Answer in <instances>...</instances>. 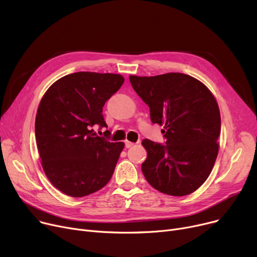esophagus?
<instances>
[{"label":"esophagus","instance_id":"1","mask_svg":"<svg viewBox=\"0 0 257 257\" xmlns=\"http://www.w3.org/2000/svg\"><path fill=\"white\" fill-rule=\"evenodd\" d=\"M133 146H134V143H131V142H128V141L125 142V147L127 148V149H128V148L133 147Z\"/></svg>","mask_w":257,"mask_h":257}]
</instances>
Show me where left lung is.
<instances>
[{
  "instance_id": "1",
  "label": "left lung",
  "mask_w": 257,
  "mask_h": 257,
  "mask_svg": "<svg viewBox=\"0 0 257 257\" xmlns=\"http://www.w3.org/2000/svg\"><path fill=\"white\" fill-rule=\"evenodd\" d=\"M130 83L150 108L153 124L164 125L165 144L144 140L145 178L155 190L186 196L204 183L219 152L221 115L209 89L181 73L130 76Z\"/></svg>"
}]
</instances>
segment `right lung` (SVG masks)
<instances>
[{
  "label": "right lung",
  "instance_id": "obj_1",
  "mask_svg": "<svg viewBox=\"0 0 257 257\" xmlns=\"http://www.w3.org/2000/svg\"><path fill=\"white\" fill-rule=\"evenodd\" d=\"M117 74L78 72L66 75L46 91L35 119L42 166L52 184L71 197H84L110 180L124 143H111L92 127H107L103 106L120 88Z\"/></svg>",
  "mask_w": 257,
  "mask_h": 257
}]
</instances>
